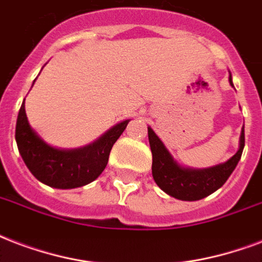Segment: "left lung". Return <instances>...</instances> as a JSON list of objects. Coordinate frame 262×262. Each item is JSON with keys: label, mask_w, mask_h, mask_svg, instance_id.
Masks as SVG:
<instances>
[{"label": "left lung", "mask_w": 262, "mask_h": 262, "mask_svg": "<svg viewBox=\"0 0 262 262\" xmlns=\"http://www.w3.org/2000/svg\"><path fill=\"white\" fill-rule=\"evenodd\" d=\"M230 84L234 87L231 74ZM147 134L153 154L151 173L154 182L168 195L182 201L202 200L222 187L238 165L245 147V128H242L238 151L228 161L204 169H192L176 163L163 141L150 127H147Z\"/></svg>", "instance_id": "8db88e82"}]
</instances>
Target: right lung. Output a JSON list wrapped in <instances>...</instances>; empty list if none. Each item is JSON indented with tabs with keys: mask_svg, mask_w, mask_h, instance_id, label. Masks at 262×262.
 Listing matches in <instances>:
<instances>
[{
	"mask_svg": "<svg viewBox=\"0 0 262 262\" xmlns=\"http://www.w3.org/2000/svg\"><path fill=\"white\" fill-rule=\"evenodd\" d=\"M128 121H121L84 147L56 149L31 128L23 102L16 121L15 138L24 164L39 182L54 188H76L91 183L102 173L112 146Z\"/></svg>",
	"mask_w": 262,
	"mask_h": 262,
	"instance_id": "right-lung-1",
	"label": "right lung"
}]
</instances>
